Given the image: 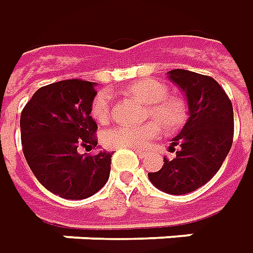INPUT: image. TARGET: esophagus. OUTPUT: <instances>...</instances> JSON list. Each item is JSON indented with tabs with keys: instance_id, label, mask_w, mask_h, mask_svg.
<instances>
[{
	"instance_id": "esophagus-1",
	"label": "esophagus",
	"mask_w": 253,
	"mask_h": 253,
	"mask_svg": "<svg viewBox=\"0 0 253 253\" xmlns=\"http://www.w3.org/2000/svg\"><path fill=\"white\" fill-rule=\"evenodd\" d=\"M133 150H135V152H136V153L139 154V156H145V152H143V150H140V149H133Z\"/></svg>"
}]
</instances>
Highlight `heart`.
Instances as JSON below:
<instances>
[{
  "label": "heart",
  "instance_id": "heart-1",
  "mask_svg": "<svg viewBox=\"0 0 253 253\" xmlns=\"http://www.w3.org/2000/svg\"><path fill=\"white\" fill-rule=\"evenodd\" d=\"M128 93L150 106V115L167 129H177L186 121L188 110L185 103L177 97H169V89L162 82L152 79L136 82L128 87ZM110 115L111 96L108 91L101 90L91 103V117L99 124H104L110 120ZM158 123L150 121L139 125H118L107 130L103 135V142L110 147H146L162 132V126Z\"/></svg>",
  "mask_w": 253,
  "mask_h": 253
}]
</instances>
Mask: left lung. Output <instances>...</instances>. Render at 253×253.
Masks as SVG:
<instances>
[{
    "instance_id": "8db88e82",
    "label": "left lung",
    "mask_w": 253,
    "mask_h": 253,
    "mask_svg": "<svg viewBox=\"0 0 253 253\" xmlns=\"http://www.w3.org/2000/svg\"><path fill=\"white\" fill-rule=\"evenodd\" d=\"M169 79L182 90L188 101V121L169 150L159 171L149 172L157 189L170 195H185L209 182L225 160L233 145L234 111L231 100L213 78L185 69L167 72Z\"/></svg>"
}]
</instances>
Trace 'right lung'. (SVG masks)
Here are the masks:
<instances>
[{
    "label": "right lung",
    "mask_w": 253,
    "mask_h": 253,
    "mask_svg": "<svg viewBox=\"0 0 253 253\" xmlns=\"http://www.w3.org/2000/svg\"><path fill=\"white\" fill-rule=\"evenodd\" d=\"M96 83L69 79L40 87L20 114L23 154L39 182L65 199H86L106 185L111 170L107 150L96 147L97 124L91 118Z\"/></svg>",
    "instance_id": "right-lung-1"
}]
</instances>
